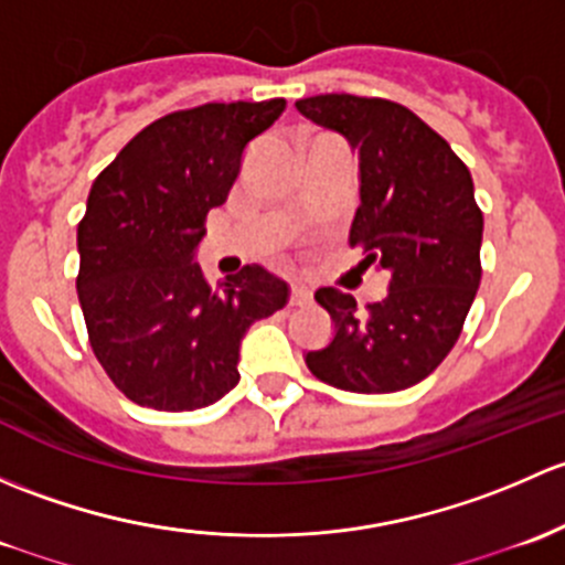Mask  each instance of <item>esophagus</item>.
I'll return each mask as SVG.
<instances>
[{
  "mask_svg": "<svg viewBox=\"0 0 565 565\" xmlns=\"http://www.w3.org/2000/svg\"><path fill=\"white\" fill-rule=\"evenodd\" d=\"M312 299V290L307 288V285H290V305L294 307H301V305H307V301Z\"/></svg>",
  "mask_w": 565,
  "mask_h": 565,
  "instance_id": "34e87169",
  "label": "esophagus"
}]
</instances>
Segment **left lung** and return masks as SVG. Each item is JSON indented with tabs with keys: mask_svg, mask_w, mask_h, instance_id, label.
Wrapping results in <instances>:
<instances>
[{
	"mask_svg": "<svg viewBox=\"0 0 565 565\" xmlns=\"http://www.w3.org/2000/svg\"><path fill=\"white\" fill-rule=\"evenodd\" d=\"M296 108L359 152L362 203L348 242L364 249V269L388 275L386 299L364 310L340 288L318 290L334 340L307 353V367L342 392H403L449 356L479 290L484 217L473 179L446 138L399 103L316 95Z\"/></svg>",
	"mask_w": 565,
	"mask_h": 565,
	"instance_id": "left-lung-1",
	"label": "left lung"
}]
</instances>
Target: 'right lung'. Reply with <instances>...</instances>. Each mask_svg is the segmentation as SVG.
<instances>
[{
	"instance_id": "obj_1",
	"label": "right lung",
	"mask_w": 565,
	"mask_h": 565,
	"mask_svg": "<svg viewBox=\"0 0 565 565\" xmlns=\"http://www.w3.org/2000/svg\"><path fill=\"white\" fill-rule=\"evenodd\" d=\"M282 110V97L173 110L92 184L75 288L97 362L136 405L179 413L217 403L239 383L244 331L288 301V282L258 264L217 290L190 264L244 147Z\"/></svg>"
}]
</instances>
